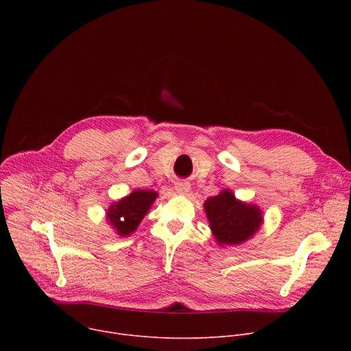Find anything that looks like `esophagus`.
Segmentation results:
<instances>
[{"instance_id": "esophagus-1", "label": "esophagus", "mask_w": 351, "mask_h": 351, "mask_svg": "<svg viewBox=\"0 0 351 351\" xmlns=\"http://www.w3.org/2000/svg\"><path fill=\"white\" fill-rule=\"evenodd\" d=\"M175 190L178 194H182V195H187L189 191H190V184L186 183V182H178L176 186H175Z\"/></svg>"}]
</instances>
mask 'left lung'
Instances as JSON below:
<instances>
[{"label":"left lung","instance_id":"1","mask_svg":"<svg viewBox=\"0 0 351 351\" xmlns=\"http://www.w3.org/2000/svg\"><path fill=\"white\" fill-rule=\"evenodd\" d=\"M204 211L218 245H239L252 239L264 223L258 206L241 202L233 191L223 189L207 198Z\"/></svg>","mask_w":351,"mask_h":351}]
</instances>
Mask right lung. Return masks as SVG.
<instances>
[{
    "label": "right lung",
    "mask_w": 351,
    "mask_h": 351,
    "mask_svg": "<svg viewBox=\"0 0 351 351\" xmlns=\"http://www.w3.org/2000/svg\"><path fill=\"white\" fill-rule=\"evenodd\" d=\"M158 197L157 191L136 189L119 202L112 203L106 211L108 225L121 237H128L136 232L137 226L152 208Z\"/></svg>",
    "instance_id": "add662e5"
}]
</instances>
